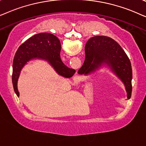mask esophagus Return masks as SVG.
Listing matches in <instances>:
<instances>
[{
	"label": "esophagus",
	"mask_w": 146,
	"mask_h": 146,
	"mask_svg": "<svg viewBox=\"0 0 146 146\" xmlns=\"http://www.w3.org/2000/svg\"><path fill=\"white\" fill-rule=\"evenodd\" d=\"M77 79H78V78H77Z\"/></svg>",
	"instance_id": "34e87169"
}]
</instances>
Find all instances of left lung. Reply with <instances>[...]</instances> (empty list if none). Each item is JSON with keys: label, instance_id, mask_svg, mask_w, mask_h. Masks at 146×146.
Segmentation results:
<instances>
[{"label": "left lung", "instance_id": "8db88e82", "mask_svg": "<svg viewBox=\"0 0 146 146\" xmlns=\"http://www.w3.org/2000/svg\"><path fill=\"white\" fill-rule=\"evenodd\" d=\"M85 53V61L79 69V74L88 75L107 65L123 83L127 99H130L132 91L131 65L121 46L108 36H96L87 42Z\"/></svg>", "mask_w": 146, "mask_h": 146}]
</instances>
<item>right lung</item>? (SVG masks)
Masks as SVG:
<instances>
[{"label": "right lung", "instance_id": "right-lung-1", "mask_svg": "<svg viewBox=\"0 0 146 146\" xmlns=\"http://www.w3.org/2000/svg\"><path fill=\"white\" fill-rule=\"evenodd\" d=\"M61 42L57 36L47 33L35 35L19 46L13 63L12 81L15 92L19 97L17 81L22 68L31 59L47 61L58 74L66 78L74 75L75 70L67 67L61 59Z\"/></svg>", "mask_w": 146, "mask_h": 146}]
</instances>
